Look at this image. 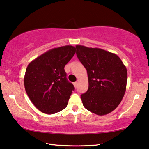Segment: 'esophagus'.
I'll list each match as a JSON object with an SVG mask.
<instances>
[{
  "instance_id": "1",
  "label": "esophagus",
  "mask_w": 149,
  "mask_h": 149,
  "mask_svg": "<svg viewBox=\"0 0 149 149\" xmlns=\"http://www.w3.org/2000/svg\"><path fill=\"white\" fill-rule=\"evenodd\" d=\"M73 84H74V87H75V88H77V86H78V82H75V83H74Z\"/></svg>"
}]
</instances>
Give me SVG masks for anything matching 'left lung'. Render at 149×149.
<instances>
[{"label": "left lung", "mask_w": 149, "mask_h": 149, "mask_svg": "<svg viewBox=\"0 0 149 149\" xmlns=\"http://www.w3.org/2000/svg\"><path fill=\"white\" fill-rule=\"evenodd\" d=\"M76 48L88 74V90L81 95L83 106L99 116L109 113L119 105L126 92V66L117 55L108 51L81 45Z\"/></svg>", "instance_id": "1"}]
</instances>
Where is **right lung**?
<instances>
[{"instance_id":"1","label":"right lung","mask_w":149,"mask_h":149,"mask_svg":"<svg viewBox=\"0 0 149 149\" xmlns=\"http://www.w3.org/2000/svg\"><path fill=\"white\" fill-rule=\"evenodd\" d=\"M76 48L64 46L49 49L28 64L25 89L30 100L40 111L53 114L67 106L74 85L66 79L64 66Z\"/></svg>"}]
</instances>
